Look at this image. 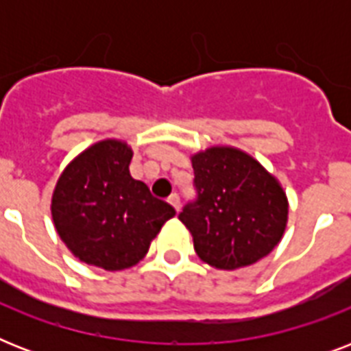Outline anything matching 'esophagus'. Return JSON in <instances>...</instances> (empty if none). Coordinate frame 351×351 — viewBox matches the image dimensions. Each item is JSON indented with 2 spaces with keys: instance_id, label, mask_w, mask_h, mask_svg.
I'll return each mask as SVG.
<instances>
[{
  "instance_id": "1",
  "label": "esophagus",
  "mask_w": 351,
  "mask_h": 351,
  "mask_svg": "<svg viewBox=\"0 0 351 351\" xmlns=\"http://www.w3.org/2000/svg\"><path fill=\"white\" fill-rule=\"evenodd\" d=\"M167 202H169L176 211H180V197H178V193H173V195L167 198Z\"/></svg>"
}]
</instances>
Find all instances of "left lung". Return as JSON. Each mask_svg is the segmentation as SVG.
Returning a JSON list of instances; mask_svg holds the SVG:
<instances>
[{"label":"left lung","instance_id":"8db88e82","mask_svg":"<svg viewBox=\"0 0 351 351\" xmlns=\"http://www.w3.org/2000/svg\"><path fill=\"white\" fill-rule=\"evenodd\" d=\"M197 197L178 215L197 255L217 269L250 266L269 255L288 222V198L250 154L211 147L191 158Z\"/></svg>","mask_w":351,"mask_h":351}]
</instances>
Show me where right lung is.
<instances>
[{
  "mask_svg": "<svg viewBox=\"0 0 351 351\" xmlns=\"http://www.w3.org/2000/svg\"><path fill=\"white\" fill-rule=\"evenodd\" d=\"M131 158L127 143H95L65 167L52 195V219L65 245L107 271L134 266L176 213L132 178Z\"/></svg>",
  "mask_w": 351,
  "mask_h": 351,
  "instance_id": "right-lung-1",
  "label": "right lung"
}]
</instances>
